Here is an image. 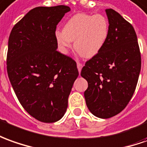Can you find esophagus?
I'll list each match as a JSON object with an SVG mask.
<instances>
[{
  "mask_svg": "<svg viewBox=\"0 0 147 147\" xmlns=\"http://www.w3.org/2000/svg\"><path fill=\"white\" fill-rule=\"evenodd\" d=\"M77 66H78V71L81 72V70H82V66H83V65H82V63H81V62H79V61H78V62H77Z\"/></svg>",
  "mask_w": 147,
  "mask_h": 147,
  "instance_id": "esophagus-1",
  "label": "esophagus"
}]
</instances>
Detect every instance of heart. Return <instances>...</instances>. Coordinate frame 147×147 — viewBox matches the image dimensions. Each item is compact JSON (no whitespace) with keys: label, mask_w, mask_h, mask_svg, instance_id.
<instances>
[{"label":"heart","mask_w":147,"mask_h":147,"mask_svg":"<svg viewBox=\"0 0 147 147\" xmlns=\"http://www.w3.org/2000/svg\"><path fill=\"white\" fill-rule=\"evenodd\" d=\"M109 32V22L103 15L78 13L66 21L63 31H57L55 38L64 53H67L72 41H74V49L80 56L91 58L102 49Z\"/></svg>","instance_id":"1"}]
</instances>
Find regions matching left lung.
Returning <instances> with one entry per match:
<instances>
[{"label":"left lung","instance_id":"left-lung-1","mask_svg":"<svg viewBox=\"0 0 147 147\" xmlns=\"http://www.w3.org/2000/svg\"><path fill=\"white\" fill-rule=\"evenodd\" d=\"M106 12L110 26L108 39L81 72L88 82L84 93L87 107L101 118H111L126 108L141 70V53L134 27L114 9Z\"/></svg>","mask_w":147,"mask_h":147}]
</instances>
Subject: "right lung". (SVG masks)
Instances as JSON below:
<instances>
[{
    "instance_id": "right-lung-1",
    "label": "right lung",
    "mask_w": 147,
    "mask_h": 147,
    "mask_svg": "<svg viewBox=\"0 0 147 147\" xmlns=\"http://www.w3.org/2000/svg\"><path fill=\"white\" fill-rule=\"evenodd\" d=\"M69 11L66 5L34 8L9 37L6 62L11 85L23 108L42 122L63 117L79 74L75 61L57 50V25Z\"/></svg>"
}]
</instances>
